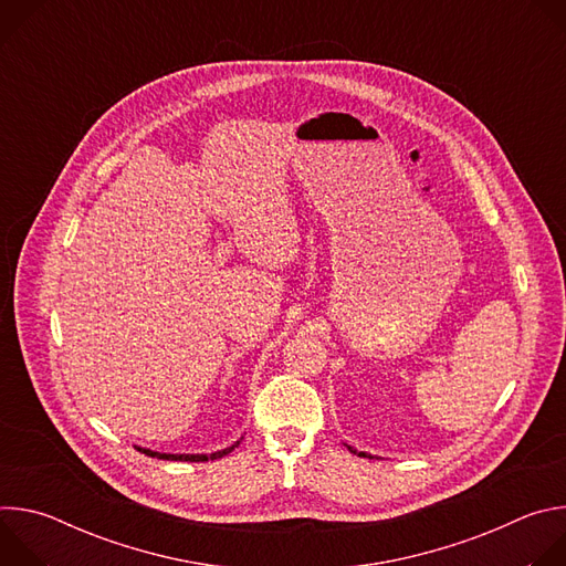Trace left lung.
<instances>
[{"label":"left lung","instance_id":"8db88e82","mask_svg":"<svg viewBox=\"0 0 566 566\" xmlns=\"http://www.w3.org/2000/svg\"><path fill=\"white\" fill-rule=\"evenodd\" d=\"M345 446H347V443H345ZM347 450H349V452H354V454H358V457H369V459H371V454H367V452H358V450H356V448H352V446H347Z\"/></svg>","mask_w":566,"mask_h":566}]
</instances>
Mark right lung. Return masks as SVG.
Returning a JSON list of instances; mask_svg holds the SVG:
<instances>
[{
  "instance_id": "right-lung-1",
  "label": "right lung",
  "mask_w": 566,
  "mask_h": 566,
  "mask_svg": "<svg viewBox=\"0 0 566 566\" xmlns=\"http://www.w3.org/2000/svg\"><path fill=\"white\" fill-rule=\"evenodd\" d=\"M237 446H239V441H234L230 448L217 450V452H212V454H170V452H154V450H147V448H138V452H143V454H147V457L164 459V461H212V459L226 457V454L232 452Z\"/></svg>"
}]
</instances>
